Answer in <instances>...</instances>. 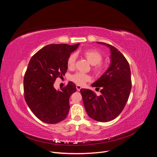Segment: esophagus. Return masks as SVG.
<instances>
[{"label":"esophagus","mask_w":157,"mask_h":157,"mask_svg":"<svg viewBox=\"0 0 157 157\" xmlns=\"http://www.w3.org/2000/svg\"><path fill=\"white\" fill-rule=\"evenodd\" d=\"M76 88H77V90H78V91H80V90L81 89V86H80V85H77V86H76Z\"/></svg>","instance_id":"obj_1"}]
</instances>
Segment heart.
<instances>
[{
  "label": "heart",
  "mask_w": 157,
  "mask_h": 157,
  "mask_svg": "<svg viewBox=\"0 0 157 157\" xmlns=\"http://www.w3.org/2000/svg\"><path fill=\"white\" fill-rule=\"evenodd\" d=\"M84 56L90 64L92 65H95V71L98 73L100 72L101 71L100 63L103 59L102 55L97 50H87L84 51ZM76 59H77V55L75 53L71 54L69 56L67 61V67L69 69H73L75 67ZM71 80L78 85H83L91 80V77L88 74L78 72L71 76Z\"/></svg>",
  "instance_id": "b5f03b06"
}]
</instances>
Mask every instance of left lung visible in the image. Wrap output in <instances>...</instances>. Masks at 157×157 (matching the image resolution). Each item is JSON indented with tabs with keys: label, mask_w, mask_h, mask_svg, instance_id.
Listing matches in <instances>:
<instances>
[{
	"label": "left lung",
	"mask_w": 157,
	"mask_h": 157,
	"mask_svg": "<svg viewBox=\"0 0 157 157\" xmlns=\"http://www.w3.org/2000/svg\"><path fill=\"white\" fill-rule=\"evenodd\" d=\"M110 49V65L92 86L101 87L97 96L89 89H80L88 115L92 119L105 122L115 119L122 111L131 91V71L129 63L120 51L104 42Z\"/></svg>",
	"instance_id": "8db88e82"
}]
</instances>
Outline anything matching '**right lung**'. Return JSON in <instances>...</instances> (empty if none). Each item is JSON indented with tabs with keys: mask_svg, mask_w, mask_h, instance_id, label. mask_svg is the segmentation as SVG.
<instances>
[{
	"mask_svg": "<svg viewBox=\"0 0 157 157\" xmlns=\"http://www.w3.org/2000/svg\"><path fill=\"white\" fill-rule=\"evenodd\" d=\"M79 44H49L38 51L29 61L23 80L25 101L33 114L47 124H56L67 117L69 98L75 84L69 82L60 91L54 87L56 79L67 70V61Z\"/></svg>",
	"mask_w": 157,
	"mask_h": 157,
	"instance_id": "right-lung-1",
	"label": "right lung"
}]
</instances>
